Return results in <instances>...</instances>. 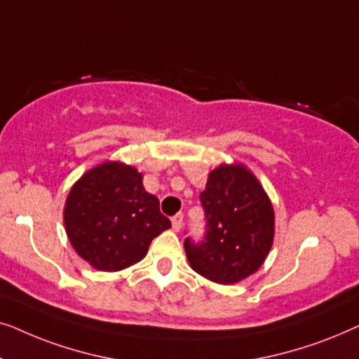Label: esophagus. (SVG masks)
<instances>
[{
    "label": "esophagus",
    "mask_w": 359,
    "mask_h": 359,
    "mask_svg": "<svg viewBox=\"0 0 359 359\" xmlns=\"http://www.w3.org/2000/svg\"><path fill=\"white\" fill-rule=\"evenodd\" d=\"M171 224H173V229L176 230V232H178V230L181 229V225H183V214H181V212L175 214L173 217H171Z\"/></svg>",
    "instance_id": "34e87169"
}]
</instances>
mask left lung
Instances as JSON below:
<instances>
[{"instance_id": "obj_1", "label": "left lung", "mask_w": 359, "mask_h": 359, "mask_svg": "<svg viewBox=\"0 0 359 359\" xmlns=\"http://www.w3.org/2000/svg\"><path fill=\"white\" fill-rule=\"evenodd\" d=\"M205 232L184 238L191 268L219 284H233L262 266L271 248L274 212L257 178L242 165L210 171L199 196Z\"/></svg>"}]
</instances>
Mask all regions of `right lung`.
<instances>
[{
	"mask_svg": "<svg viewBox=\"0 0 359 359\" xmlns=\"http://www.w3.org/2000/svg\"><path fill=\"white\" fill-rule=\"evenodd\" d=\"M63 219L76 253L101 271L140 262L151 240L171 227L139 171L116 161L81 176L68 194Z\"/></svg>",
	"mask_w": 359,
	"mask_h": 359,
	"instance_id": "add662e5",
	"label": "right lung"
}]
</instances>
